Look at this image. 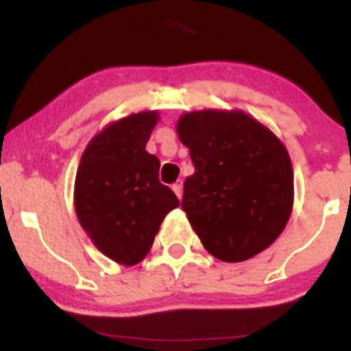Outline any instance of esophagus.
<instances>
[{
    "mask_svg": "<svg viewBox=\"0 0 351 351\" xmlns=\"http://www.w3.org/2000/svg\"><path fill=\"white\" fill-rule=\"evenodd\" d=\"M171 188H173V191L176 193V196L181 199V196H183V183H181V181H176Z\"/></svg>",
    "mask_w": 351,
    "mask_h": 351,
    "instance_id": "obj_1",
    "label": "esophagus"
}]
</instances>
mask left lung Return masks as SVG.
I'll list each match as a JSON object with an SVG mask.
<instances>
[{"instance_id": "obj_1", "label": "left lung", "mask_w": 351, "mask_h": 351, "mask_svg": "<svg viewBox=\"0 0 351 351\" xmlns=\"http://www.w3.org/2000/svg\"><path fill=\"white\" fill-rule=\"evenodd\" d=\"M176 134L195 165L181 206L204 249L224 263H243L267 249L293 206L284 143L243 110L186 112Z\"/></svg>"}]
</instances>
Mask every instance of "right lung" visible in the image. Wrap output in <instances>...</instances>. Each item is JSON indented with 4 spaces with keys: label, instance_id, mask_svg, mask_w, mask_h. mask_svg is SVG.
<instances>
[{
    "label": "right lung",
    "instance_id": "obj_1",
    "mask_svg": "<svg viewBox=\"0 0 351 351\" xmlns=\"http://www.w3.org/2000/svg\"><path fill=\"white\" fill-rule=\"evenodd\" d=\"M160 115L130 114L88 142L74 184L75 215L104 256L138 264L150 252L160 224L180 201L158 180L160 160L145 150Z\"/></svg>",
    "mask_w": 351,
    "mask_h": 351
}]
</instances>
